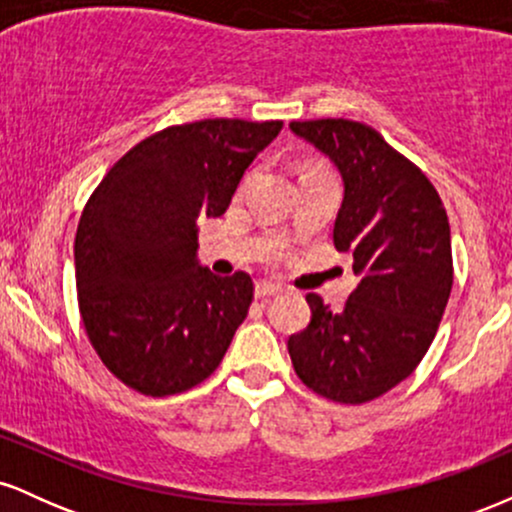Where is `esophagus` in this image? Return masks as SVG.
Masks as SVG:
<instances>
[{
    "label": "esophagus",
    "mask_w": 512,
    "mask_h": 512,
    "mask_svg": "<svg viewBox=\"0 0 512 512\" xmlns=\"http://www.w3.org/2000/svg\"><path fill=\"white\" fill-rule=\"evenodd\" d=\"M281 293V286H276V284H272V281H264V279H260L255 284V296L257 298H272V296H279Z\"/></svg>",
    "instance_id": "1"
}]
</instances>
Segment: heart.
Returning <instances> with one entry per match:
<instances>
[{
    "label": "heart",
    "instance_id": "obj_1",
    "mask_svg": "<svg viewBox=\"0 0 512 512\" xmlns=\"http://www.w3.org/2000/svg\"><path fill=\"white\" fill-rule=\"evenodd\" d=\"M310 173H313V170H310Z\"/></svg>",
    "mask_w": 512,
    "mask_h": 512
}]
</instances>
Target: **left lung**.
I'll return each instance as SVG.
<instances>
[{
    "instance_id": "obj_1",
    "label": "left lung",
    "mask_w": 512,
    "mask_h": 512,
    "mask_svg": "<svg viewBox=\"0 0 512 512\" xmlns=\"http://www.w3.org/2000/svg\"><path fill=\"white\" fill-rule=\"evenodd\" d=\"M344 180L334 248L361 276L344 310L308 293L310 325L289 337L296 375L317 395L363 404L414 373L452 289L450 223L436 187L363 122H291Z\"/></svg>"
}]
</instances>
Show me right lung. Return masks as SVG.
<instances>
[{"label":"right lung","mask_w":512,"mask_h":512,"mask_svg":"<svg viewBox=\"0 0 512 512\" xmlns=\"http://www.w3.org/2000/svg\"><path fill=\"white\" fill-rule=\"evenodd\" d=\"M284 122H187L129 149L88 197L74 240L79 313L105 368L168 397L219 368L252 303L250 274L197 262V219L221 216Z\"/></svg>","instance_id":"obj_1"}]
</instances>
